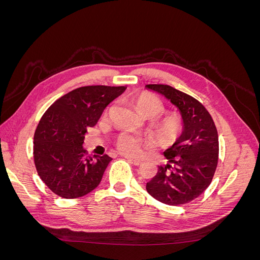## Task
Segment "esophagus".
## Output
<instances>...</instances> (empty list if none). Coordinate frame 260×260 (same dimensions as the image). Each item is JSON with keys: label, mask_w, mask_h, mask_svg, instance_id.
I'll return each mask as SVG.
<instances>
[{"label": "esophagus", "mask_w": 260, "mask_h": 260, "mask_svg": "<svg viewBox=\"0 0 260 260\" xmlns=\"http://www.w3.org/2000/svg\"><path fill=\"white\" fill-rule=\"evenodd\" d=\"M127 159H128L129 162H131V164H133V165H136V166H140V165L142 164V161H141V160L133 159V158H131V157H127Z\"/></svg>", "instance_id": "34e87169"}]
</instances>
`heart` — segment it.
<instances>
[{"mask_svg": "<svg viewBox=\"0 0 260 260\" xmlns=\"http://www.w3.org/2000/svg\"><path fill=\"white\" fill-rule=\"evenodd\" d=\"M133 104L138 111L146 117L154 118L165 112V103L153 93L144 92L139 94L133 100ZM155 128L158 135L167 141L177 140L184 131V121L180 114L169 112L164 114L155 122ZM151 144L149 139L133 135L129 132H121L115 140L116 148L123 155L138 156L145 146Z\"/></svg>", "mask_w": 260, "mask_h": 260, "instance_id": "b5f03b06", "label": "heart"}]
</instances>
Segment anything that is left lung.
Masks as SVG:
<instances>
[{"label":"left lung","instance_id":"left-lung-1","mask_svg":"<svg viewBox=\"0 0 260 260\" xmlns=\"http://www.w3.org/2000/svg\"><path fill=\"white\" fill-rule=\"evenodd\" d=\"M146 86L170 100L184 121L182 136L164 152L169 162L159 165L146 190L167 205H183L199 198L214 178L219 156L217 128L206 107L193 96L167 84Z\"/></svg>","mask_w":260,"mask_h":260}]
</instances>
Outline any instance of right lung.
<instances>
[{"instance_id":"obj_1","label":"right lung","mask_w":260,"mask_h":260,"mask_svg":"<svg viewBox=\"0 0 260 260\" xmlns=\"http://www.w3.org/2000/svg\"><path fill=\"white\" fill-rule=\"evenodd\" d=\"M124 86L88 85L60 96L41 117L34 138L39 177L62 199H78L95 188L112 160L107 154L86 156L84 135Z\"/></svg>"}]
</instances>
